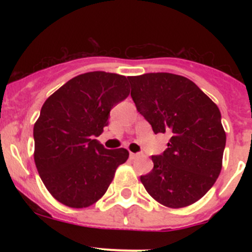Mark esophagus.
<instances>
[{"instance_id": "34e87169", "label": "esophagus", "mask_w": 252, "mask_h": 252, "mask_svg": "<svg viewBox=\"0 0 252 252\" xmlns=\"http://www.w3.org/2000/svg\"><path fill=\"white\" fill-rule=\"evenodd\" d=\"M139 156H140V155H139V154H134V152H130V154H129V157H130V159L138 158Z\"/></svg>"}]
</instances>
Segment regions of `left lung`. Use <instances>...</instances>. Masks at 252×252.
<instances>
[{"label": "left lung", "mask_w": 252, "mask_h": 252, "mask_svg": "<svg viewBox=\"0 0 252 252\" xmlns=\"http://www.w3.org/2000/svg\"><path fill=\"white\" fill-rule=\"evenodd\" d=\"M131 98L155 134L171 135L166 151L140 180L157 202L171 208L194 204L222 169L225 131L217 105L188 78L172 73L128 77Z\"/></svg>", "instance_id": "1"}]
</instances>
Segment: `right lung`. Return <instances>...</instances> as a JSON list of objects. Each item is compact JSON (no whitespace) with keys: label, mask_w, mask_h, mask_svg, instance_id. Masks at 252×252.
Returning <instances> with one entry per match:
<instances>
[{"label":"right lung","mask_w":252,"mask_h":252,"mask_svg":"<svg viewBox=\"0 0 252 252\" xmlns=\"http://www.w3.org/2000/svg\"><path fill=\"white\" fill-rule=\"evenodd\" d=\"M128 78L89 72L70 79L42 105L34 124V161L50 194L73 208L89 207L105 195L126 149L107 150L102 134L114 105L128 97Z\"/></svg>","instance_id":"obj_1"}]
</instances>
